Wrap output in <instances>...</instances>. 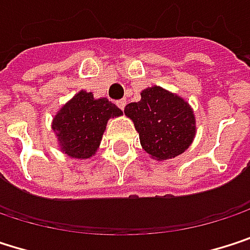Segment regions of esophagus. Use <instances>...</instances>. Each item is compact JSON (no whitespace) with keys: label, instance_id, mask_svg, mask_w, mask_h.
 I'll return each mask as SVG.
<instances>
[{"label":"esophagus","instance_id":"esophagus-1","mask_svg":"<svg viewBox=\"0 0 250 250\" xmlns=\"http://www.w3.org/2000/svg\"><path fill=\"white\" fill-rule=\"evenodd\" d=\"M116 104H118V107H119L121 110H124V109H125V104H126V100H125V99L118 100V103H116Z\"/></svg>","mask_w":250,"mask_h":250}]
</instances>
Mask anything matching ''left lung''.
Masks as SVG:
<instances>
[{"mask_svg": "<svg viewBox=\"0 0 250 250\" xmlns=\"http://www.w3.org/2000/svg\"><path fill=\"white\" fill-rule=\"evenodd\" d=\"M140 134L143 148L157 162L182 154L196 134L193 109L187 100L163 87L153 85L141 91V100L124 109Z\"/></svg>", "mask_w": 250, "mask_h": 250, "instance_id": "8db88e82", "label": "left lung"}]
</instances>
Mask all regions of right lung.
<instances>
[{"label": "right lung", "instance_id": "right-lung-1", "mask_svg": "<svg viewBox=\"0 0 250 250\" xmlns=\"http://www.w3.org/2000/svg\"><path fill=\"white\" fill-rule=\"evenodd\" d=\"M122 115V110L106 97L96 99L93 93L80 90L52 119V131L58 147L71 159L87 160L99 150L107 121Z\"/></svg>", "mask_w": 250, "mask_h": 250}]
</instances>
